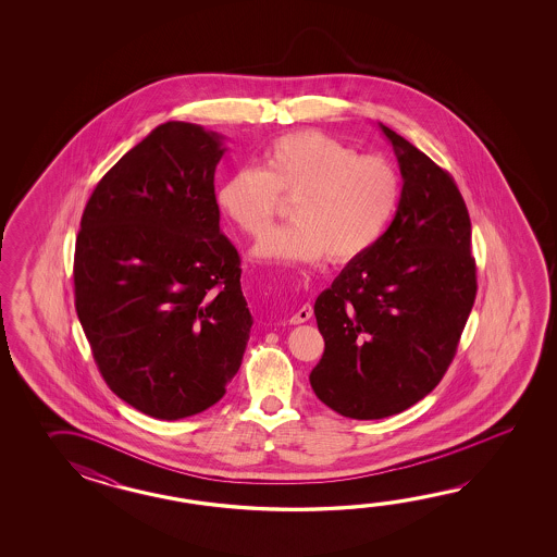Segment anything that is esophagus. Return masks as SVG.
Returning a JSON list of instances; mask_svg holds the SVG:
<instances>
[{"instance_id": "esophagus-1", "label": "esophagus", "mask_w": 557, "mask_h": 557, "mask_svg": "<svg viewBox=\"0 0 557 557\" xmlns=\"http://www.w3.org/2000/svg\"><path fill=\"white\" fill-rule=\"evenodd\" d=\"M312 319V307L310 305H302V307L296 310L295 314L290 317V324H300V322H307Z\"/></svg>"}]
</instances>
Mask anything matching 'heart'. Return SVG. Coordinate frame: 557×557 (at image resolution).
Instances as JSON below:
<instances>
[{"label":"heart","mask_w":557,"mask_h":557,"mask_svg":"<svg viewBox=\"0 0 557 557\" xmlns=\"http://www.w3.org/2000/svg\"><path fill=\"white\" fill-rule=\"evenodd\" d=\"M281 199L293 201V223L262 238L259 259L355 261L391 225L400 178L379 154H358L322 131H296L262 151L261 169H235L216 189L219 209L249 237L267 233Z\"/></svg>","instance_id":"obj_1"}]
</instances>
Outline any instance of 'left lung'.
<instances>
[{"label": "left lung", "instance_id": "left-lung-1", "mask_svg": "<svg viewBox=\"0 0 557 557\" xmlns=\"http://www.w3.org/2000/svg\"><path fill=\"white\" fill-rule=\"evenodd\" d=\"M403 173L391 226L314 302L324 355L310 386L334 412L379 420L420 403L450 367L475 300L472 225L462 193L379 123Z\"/></svg>", "mask_w": 557, "mask_h": 557}]
</instances>
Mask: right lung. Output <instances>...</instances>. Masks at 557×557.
<instances>
[{"mask_svg":"<svg viewBox=\"0 0 557 557\" xmlns=\"http://www.w3.org/2000/svg\"><path fill=\"white\" fill-rule=\"evenodd\" d=\"M214 131L166 121L97 183L75 243V310L107 386L159 420L225 396L249 341L240 259L221 233Z\"/></svg>","mask_w":557,"mask_h":557,"instance_id":"right-lung-1","label":"right lung"}]
</instances>
